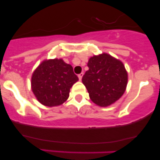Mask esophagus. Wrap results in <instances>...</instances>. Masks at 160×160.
I'll return each mask as SVG.
<instances>
[{
    "label": "esophagus",
    "mask_w": 160,
    "mask_h": 160,
    "mask_svg": "<svg viewBox=\"0 0 160 160\" xmlns=\"http://www.w3.org/2000/svg\"><path fill=\"white\" fill-rule=\"evenodd\" d=\"M82 76H83V73H80V74H78V78H79V80H82Z\"/></svg>",
    "instance_id": "obj_1"
}]
</instances>
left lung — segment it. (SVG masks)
I'll return each mask as SVG.
<instances>
[{"label":"left lung","mask_w":160,"mask_h":160,"mask_svg":"<svg viewBox=\"0 0 160 160\" xmlns=\"http://www.w3.org/2000/svg\"><path fill=\"white\" fill-rule=\"evenodd\" d=\"M87 65L89 70L82 77V82L95 104L107 107L123 95L128 74L122 62L103 53L91 57Z\"/></svg>","instance_id":"1"}]
</instances>
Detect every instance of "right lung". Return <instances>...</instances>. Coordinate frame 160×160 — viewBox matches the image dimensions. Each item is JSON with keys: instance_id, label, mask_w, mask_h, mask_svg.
<instances>
[{"instance_id": "1", "label": "right lung", "mask_w": 160, "mask_h": 160, "mask_svg": "<svg viewBox=\"0 0 160 160\" xmlns=\"http://www.w3.org/2000/svg\"><path fill=\"white\" fill-rule=\"evenodd\" d=\"M78 80L72 66L62 59L45 60L33 73L32 92L43 105L58 106L68 98L70 89Z\"/></svg>"}]
</instances>
